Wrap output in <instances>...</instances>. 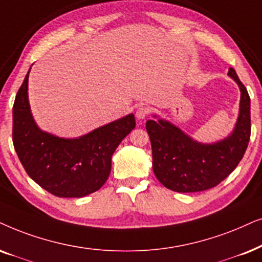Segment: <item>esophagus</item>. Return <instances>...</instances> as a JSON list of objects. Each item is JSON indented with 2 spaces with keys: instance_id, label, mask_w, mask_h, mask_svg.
Returning a JSON list of instances; mask_svg holds the SVG:
<instances>
[{
  "instance_id": "esophagus-1",
  "label": "esophagus",
  "mask_w": 262,
  "mask_h": 262,
  "mask_svg": "<svg viewBox=\"0 0 262 262\" xmlns=\"http://www.w3.org/2000/svg\"><path fill=\"white\" fill-rule=\"evenodd\" d=\"M149 114V108L148 107H139L137 108V111H136V118L138 119V120H143V119H145L148 117Z\"/></svg>"
}]
</instances>
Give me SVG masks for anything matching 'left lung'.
<instances>
[{"instance_id":"8db88e82","label":"left lung","mask_w":262,"mask_h":262,"mask_svg":"<svg viewBox=\"0 0 262 262\" xmlns=\"http://www.w3.org/2000/svg\"><path fill=\"white\" fill-rule=\"evenodd\" d=\"M239 88L238 117L233 130L219 141L203 143L171 121L145 123L152 151V171L158 181L177 192H198L218 185L237 167L250 138V97L236 71L227 73Z\"/></svg>"}]
</instances>
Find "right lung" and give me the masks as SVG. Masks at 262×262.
Wrapping results in <instances>:
<instances>
[{
	"label": "right lung",
	"instance_id": "add662e5",
	"mask_svg": "<svg viewBox=\"0 0 262 262\" xmlns=\"http://www.w3.org/2000/svg\"><path fill=\"white\" fill-rule=\"evenodd\" d=\"M13 106V144L30 178L57 198H83L106 183L112 156L136 126L135 115L111 121L88 134L64 138L43 131L29 102V74Z\"/></svg>",
	"mask_w": 262,
	"mask_h": 262
}]
</instances>
